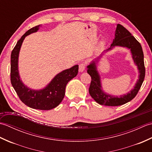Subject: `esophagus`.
Here are the masks:
<instances>
[{
  "instance_id": "obj_1",
  "label": "esophagus",
  "mask_w": 152,
  "mask_h": 152,
  "mask_svg": "<svg viewBox=\"0 0 152 152\" xmlns=\"http://www.w3.org/2000/svg\"><path fill=\"white\" fill-rule=\"evenodd\" d=\"M86 64L84 63H81L79 64V72H82L85 70Z\"/></svg>"
}]
</instances>
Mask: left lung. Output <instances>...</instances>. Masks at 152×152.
<instances>
[{"label": "left lung", "mask_w": 152, "mask_h": 152, "mask_svg": "<svg viewBox=\"0 0 152 152\" xmlns=\"http://www.w3.org/2000/svg\"><path fill=\"white\" fill-rule=\"evenodd\" d=\"M115 46H121L130 49L132 57L134 63L137 66L139 72L138 80L135 84L134 88L127 94L121 95L119 97L110 95L103 91L102 89L101 77L96 69V62H98L100 57L93 61L87 66L88 73L91 77V82L89 88V92L91 97L99 104L104 106H120L131 101L133 99L140 89V87L144 82L145 77V66L144 62V53L140 44L136 40L130 32L120 24L117 25L115 32V38L109 48L106 51L111 50ZM100 56V57H101Z\"/></svg>", "instance_id": "obj_1"}]
</instances>
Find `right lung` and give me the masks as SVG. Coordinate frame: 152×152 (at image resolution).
I'll use <instances>...</instances> for the list:
<instances>
[{
  "label": "right lung",
  "mask_w": 152,
  "mask_h": 152,
  "mask_svg": "<svg viewBox=\"0 0 152 152\" xmlns=\"http://www.w3.org/2000/svg\"><path fill=\"white\" fill-rule=\"evenodd\" d=\"M40 25L28 30L19 39L11 54V83L21 101L28 107L48 110L57 107L65 94L66 86L70 80L76 77L78 72V65H74L57 74L48 86L42 89L34 90L28 88L22 82L18 70V58L23 42L27 35L36 33Z\"/></svg>",
  "instance_id": "add662e5"
}]
</instances>
